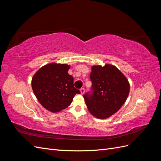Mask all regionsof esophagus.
Here are the masks:
<instances>
[{
  "label": "esophagus",
  "mask_w": 161,
  "mask_h": 161,
  "mask_svg": "<svg viewBox=\"0 0 161 161\" xmlns=\"http://www.w3.org/2000/svg\"><path fill=\"white\" fill-rule=\"evenodd\" d=\"M80 93H81L82 95H83V94L85 93V89L84 88H81V89H80Z\"/></svg>",
  "instance_id": "esophagus-1"
}]
</instances>
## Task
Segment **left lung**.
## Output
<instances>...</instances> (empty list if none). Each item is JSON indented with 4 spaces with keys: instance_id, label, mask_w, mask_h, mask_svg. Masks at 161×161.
<instances>
[{
    "instance_id": "1",
    "label": "left lung",
    "mask_w": 161,
    "mask_h": 161,
    "mask_svg": "<svg viewBox=\"0 0 161 161\" xmlns=\"http://www.w3.org/2000/svg\"><path fill=\"white\" fill-rule=\"evenodd\" d=\"M91 91L83 95L90 113L105 119L116 113L124 105L130 92L128 79L113 65L91 68Z\"/></svg>"
}]
</instances>
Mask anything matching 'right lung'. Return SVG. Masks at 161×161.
Here are the masks:
<instances>
[{
  "label": "right lung",
  "mask_w": 161,
  "mask_h": 161,
  "mask_svg": "<svg viewBox=\"0 0 161 161\" xmlns=\"http://www.w3.org/2000/svg\"><path fill=\"white\" fill-rule=\"evenodd\" d=\"M70 66L51 63L42 67L33 75L31 86L37 100L48 111L59 112L69 107L80 91L74 86V79L69 75Z\"/></svg>",
  "instance_id": "add662e5"
}]
</instances>
